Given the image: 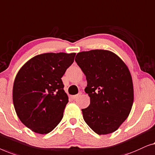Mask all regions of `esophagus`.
<instances>
[{
	"label": "esophagus",
	"mask_w": 155,
	"mask_h": 155,
	"mask_svg": "<svg viewBox=\"0 0 155 155\" xmlns=\"http://www.w3.org/2000/svg\"><path fill=\"white\" fill-rule=\"evenodd\" d=\"M78 95H78V94H77V95H73V96H72V98H73L74 100H76V99H77V97H78Z\"/></svg>",
	"instance_id": "obj_1"
}]
</instances>
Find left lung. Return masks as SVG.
Wrapping results in <instances>:
<instances>
[{"instance_id": "obj_1", "label": "left lung", "mask_w": 155, "mask_h": 155, "mask_svg": "<svg viewBox=\"0 0 155 155\" xmlns=\"http://www.w3.org/2000/svg\"><path fill=\"white\" fill-rule=\"evenodd\" d=\"M76 62L86 75L85 92L91 103L82 109L84 121L98 135L114 132L127 119L134 103V85L128 67L107 50L78 53Z\"/></svg>"}]
</instances>
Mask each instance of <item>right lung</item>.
Masks as SVG:
<instances>
[{
  "label": "right lung",
  "mask_w": 155,
  "mask_h": 155,
  "mask_svg": "<svg viewBox=\"0 0 155 155\" xmlns=\"http://www.w3.org/2000/svg\"><path fill=\"white\" fill-rule=\"evenodd\" d=\"M76 53H43L27 61L15 78L12 100L20 121L32 131L47 134L62 120L69 97L61 78Z\"/></svg>",
  "instance_id": "obj_1"
}]
</instances>
